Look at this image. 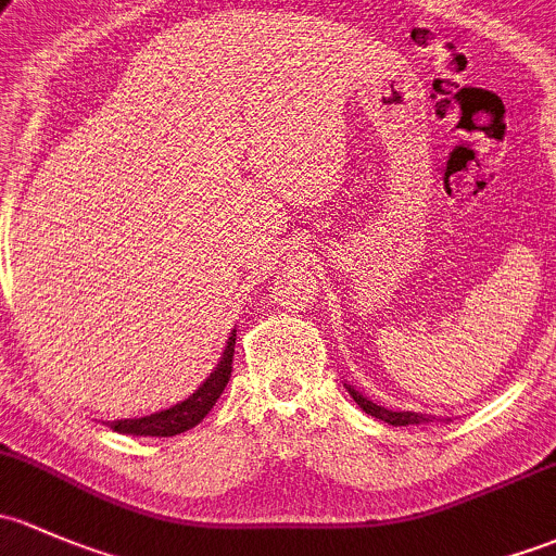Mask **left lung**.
Listing matches in <instances>:
<instances>
[{"label": "left lung", "mask_w": 556, "mask_h": 556, "mask_svg": "<svg viewBox=\"0 0 556 556\" xmlns=\"http://www.w3.org/2000/svg\"><path fill=\"white\" fill-rule=\"evenodd\" d=\"M348 391H351L353 402H356L358 406H362V409L366 412V415L377 417V420L388 422V426H420V422L433 420V417L420 415V412H393V409H386V406H380V404L369 402V399L362 396V393L353 391L351 386H348Z\"/></svg>", "instance_id": "obj_1"}]
</instances>
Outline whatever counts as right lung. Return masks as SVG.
I'll use <instances>...</instances> for the list:
<instances>
[{
  "label": "right lung",
  "instance_id": "obj_1",
  "mask_svg": "<svg viewBox=\"0 0 556 556\" xmlns=\"http://www.w3.org/2000/svg\"><path fill=\"white\" fill-rule=\"evenodd\" d=\"M232 353H236V331L227 340L225 353H222L219 364L211 371L208 380L192 393L185 402L168 406L163 412H154L147 417H130V420H112L109 428L117 433H130V437H176V433H185L190 428L198 426L211 409H214L216 399L222 396V391L230 382L232 371Z\"/></svg>",
  "mask_w": 556,
  "mask_h": 556
}]
</instances>
